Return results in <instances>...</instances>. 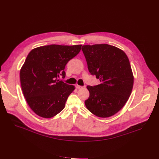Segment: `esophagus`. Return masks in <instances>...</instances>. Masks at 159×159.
<instances>
[{
	"label": "esophagus",
	"mask_w": 159,
	"mask_h": 159,
	"mask_svg": "<svg viewBox=\"0 0 159 159\" xmlns=\"http://www.w3.org/2000/svg\"><path fill=\"white\" fill-rule=\"evenodd\" d=\"M84 87H85V86H79V85L76 86V88L77 89H81V88H83Z\"/></svg>",
	"instance_id": "esophagus-1"
}]
</instances>
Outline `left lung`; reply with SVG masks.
Wrapping results in <instances>:
<instances>
[{
    "mask_svg": "<svg viewBox=\"0 0 159 159\" xmlns=\"http://www.w3.org/2000/svg\"><path fill=\"white\" fill-rule=\"evenodd\" d=\"M89 73L99 79L97 86H88L89 97L85 101L87 109L100 118L117 113L129 100L134 77L125 53L107 44L83 45Z\"/></svg>",
    "mask_w": 159,
    "mask_h": 159,
    "instance_id": "1",
    "label": "left lung"
}]
</instances>
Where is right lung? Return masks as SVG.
Returning <instances> with one entry per match:
<instances>
[{
	"mask_svg": "<svg viewBox=\"0 0 159 159\" xmlns=\"http://www.w3.org/2000/svg\"><path fill=\"white\" fill-rule=\"evenodd\" d=\"M81 47L50 45L29 52L20 70V82L28 105L37 115L50 118L65 108L75 86L59 78L65 77L66 65Z\"/></svg>",
	"mask_w": 159,
	"mask_h": 159,
	"instance_id": "right-lung-1",
	"label": "right lung"
}]
</instances>
